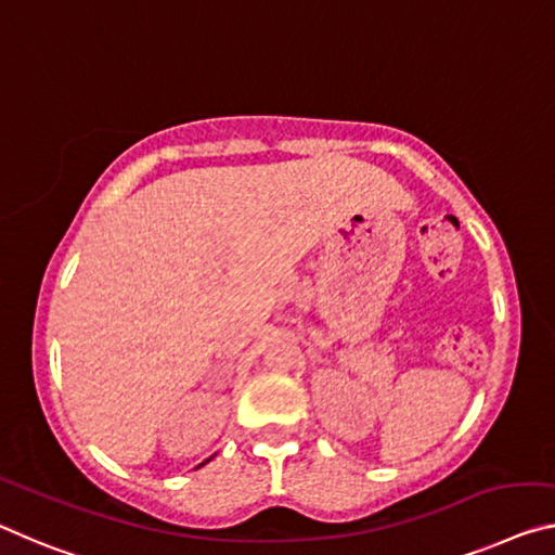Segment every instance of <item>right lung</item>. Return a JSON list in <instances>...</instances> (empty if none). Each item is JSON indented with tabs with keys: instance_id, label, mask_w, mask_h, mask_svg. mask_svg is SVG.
Segmentation results:
<instances>
[{
	"instance_id": "1",
	"label": "right lung",
	"mask_w": 555,
	"mask_h": 555,
	"mask_svg": "<svg viewBox=\"0 0 555 555\" xmlns=\"http://www.w3.org/2000/svg\"><path fill=\"white\" fill-rule=\"evenodd\" d=\"M212 456H215V454H212ZM212 456H209V460H205V462H202V464H197V469H199V467H205L207 462H212Z\"/></svg>"
}]
</instances>
